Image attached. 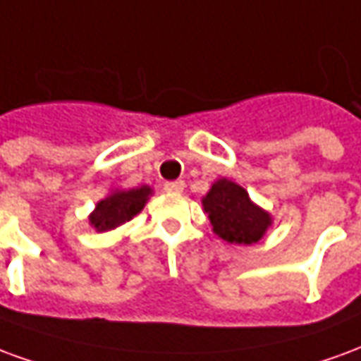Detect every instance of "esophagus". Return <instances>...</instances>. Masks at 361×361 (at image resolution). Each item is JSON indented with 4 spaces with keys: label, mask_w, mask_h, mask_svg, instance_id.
Listing matches in <instances>:
<instances>
[{
    "label": "esophagus",
    "mask_w": 361,
    "mask_h": 361,
    "mask_svg": "<svg viewBox=\"0 0 361 361\" xmlns=\"http://www.w3.org/2000/svg\"><path fill=\"white\" fill-rule=\"evenodd\" d=\"M183 188H185V183H183V181H168V183L164 185V189L168 191V193H181Z\"/></svg>",
    "instance_id": "1"
}]
</instances>
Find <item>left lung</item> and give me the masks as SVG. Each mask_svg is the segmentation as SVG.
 Wrapping results in <instances>:
<instances>
[{
	"label": "left lung",
	"mask_w": 361,
	"mask_h": 361,
	"mask_svg": "<svg viewBox=\"0 0 361 361\" xmlns=\"http://www.w3.org/2000/svg\"><path fill=\"white\" fill-rule=\"evenodd\" d=\"M201 203L212 232L228 243L253 245L272 226L271 212L253 203L250 193L228 178L214 181Z\"/></svg>",
	"instance_id": "8db88e82"
}]
</instances>
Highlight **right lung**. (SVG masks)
<instances>
[{
	"label": "right lung",
	"mask_w": 361,
	"mask_h": 361,
	"mask_svg": "<svg viewBox=\"0 0 361 361\" xmlns=\"http://www.w3.org/2000/svg\"><path fill=\"white\" fill-rule=\"evenodd\" d=\"M152 195L149 185L133 189H111L108 195L96 203L94 211L89 214V224L96 232H110L133 219L145 209Z\"/></svg>",
	"instance_id": "obj_1"
}]
</instances>
